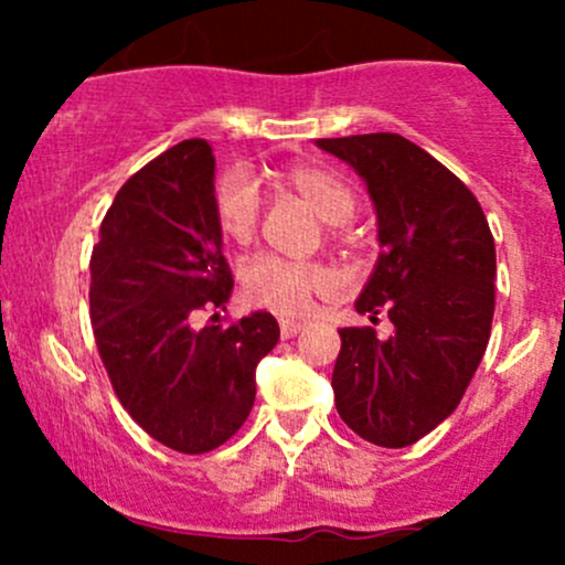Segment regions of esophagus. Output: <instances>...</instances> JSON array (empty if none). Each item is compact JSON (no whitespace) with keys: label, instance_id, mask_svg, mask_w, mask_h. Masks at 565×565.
<instances>
[{"label":"esophagus","instance_id":"esophagus-1","mask_svg":"<svg viewBox=\"0 0 565 565\" xmlns=\"http://www.w3.org/2000/svg\"><path fill=\"white\" fill-rule=\"evenodd\" d=\"M300 330H303V322H298V319H281V339H292Z\"/></svg>","mask_w":565,"mask_h":565}]
</instances>
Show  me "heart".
Wrapping results in <instances>:
<instances>
[{"label":"heart","instance_id":"obj_1","mask_svg":"<svg viewBox=\"0 0 565 565\" xmlns=\"http://www.w3.org/2000/svg\"><path fill=\"white\" fill-rule=\"evenodd\" d=\"M278 185L303 199L328 224H344L355 213V193L330 169L315 163H292L276 172ZM213 218L221 237L246 246L259 226V196L243 172H226L215 182ZM243 295L276 315L300 317L311 309L319 292L333 287V273L309 262H289L281 256L259 254L246 262L241 273Z\"/></svg>","mask_w":565,"mask_h":565}]
</instances>
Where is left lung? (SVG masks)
<instances>
[{"instance_id":"left-lung-1","label":"left lung","mask_w":565,"mask_h":565,"mask_svg":"<svg viewBox=\"0 0 565 565\" xmlns=\"http://www.w3.org/2000/svg\"><path fill=\"white\" fill-rule=\"evenodd\" d=\"M363 177L377 210L380 259L358 298L374 324L341 328L335 409L363 440L404 448L459 407L494 317V237L470 188L398 134L317 139Z\"/></svg>"}]
</instances>
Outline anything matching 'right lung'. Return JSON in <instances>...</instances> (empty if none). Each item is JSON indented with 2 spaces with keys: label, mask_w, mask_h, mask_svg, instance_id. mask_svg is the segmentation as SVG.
Returning <instances> with one entry per match:
<instances>
[{
  "label": "right lung",
  "mask_w": 565,
  "mask_h": 565,
  "mask_svg": "<svg viewBox=\"0 0 565 565\" xmlns=\"http://www.w3.org/2000/svg\"><path fill=\"white\" fill-rule=\"evenodd\" d=\"M213 180L204 139L161 152L119 188L89 259V319L111 388L147 435L180 454L213 451L246 424L256 363L278 341L267 311L193 328L235 287Z\"/></svg>",
  "instance_id": "obj_1"
}]
</instances>
